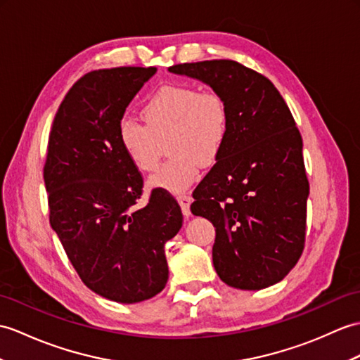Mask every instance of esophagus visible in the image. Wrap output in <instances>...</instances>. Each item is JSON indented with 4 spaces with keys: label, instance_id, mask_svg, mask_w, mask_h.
<instances>
[{
    "label": "esophagus",
    "instance_id": "34e87169",
    "mask_svg": "<svg viewBox=\"0 0 360 360\" xmlns=\"http://www.w3.org/2000/svg\"><path fill=\"white\" fill-rule=\"evenodd\" d=\"M176 199H178V202H179V205H181V210H182L184 216H190V214H191V213H190L191 196H188V195H178Z\"/></svg>",
    "mask_w": 360,
    "mask_h": 360
}]
</instances>
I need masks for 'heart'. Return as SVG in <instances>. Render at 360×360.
Instances as JSON below:
<instances>
[{
    "label": "heart",
    "mask_w": 360,
    "mask_h": 360,
    "mask_svg": "<svg viewBox=\"0 0 360 360\" xmlns=\"http://www.w3.org/2000/svg\"><path fill=\"white\" fill-rule=\"evenodd\" d=\"M141 115L146 125L121 120L118 141L136 169L152 173L160 162V142L169 138L167 153L172 158L150 182L172 193L190 187L200 165L210 167L218 161L229 138V104L216 91L167 86L148 99Z\"/></svg>",
    "instance_id": "1"
}]
</instances>
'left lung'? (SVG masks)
Here are the masks:
<instances>
[{
  "mask_svg": "<svg viewBox=\"0 0 360 360\" xmlns=\"http://www.w3.org/2000/svg\"><path fill=\"white\" fill-rule=\"evenodd\" d=\"M169 70L205 82L229 104L227 142L190 207L216 229L214 270L233 288L274 285L297 264L305 244L310 184L293 115L269 78L236 61Z\"/></svg>",
  "mask_w": 360,
  "mask_h": 360,
  "instance_id": "obj_1",
  "label": "left lung"
}]
</instances>
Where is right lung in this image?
Listing matches in <instances>:
<instances>
[{
  "label": "right lung",
  "instance_id": "right-lung-1",
  "mask_svg": "<svg viewBox=\"0 0 360 360\" xmlns=\"http://www.w3.org/2000/svg\"><path fill=\"white\" fill-rule=\"evenodd\" d=\"M156 67H116L79 78L49 135L44 184L50 225L81 281L121 304L156 296L169 279L164 245L182 227L173 196L153 190L118 141L125 108Z\"/></svg>",
  "mask_w": 360,
  "mask_h": 360
}]
</instances>
